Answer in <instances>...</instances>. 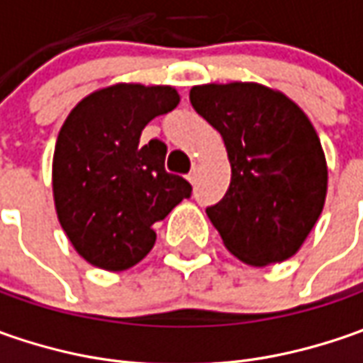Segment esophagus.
Segmentation results:
<instances>
[{
    "label": "esophagus",
    "mask_w": 363,
    "mask_h": 363,
    "mask_svg": "<svg viewBox=\"0 0 363 363\" xmlns=\"http://www.w3.org/2000/svg\"><path fill=\"white\" fill-rule=\"evenodd\" d=\"M198 175H200V169H198V167H194V169H191L188 175L189 184H196V182H198Z\"/></svg>",
    "instance_id": "1"
}]
</instances>
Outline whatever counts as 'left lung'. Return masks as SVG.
Returning <instances> with one entry per match:
<instances>
[{"mask_svg": "<svg viewBox=\"0 0 363 363\" xmlns=\"http://www.w3.org/2000/svg\"><path fill=\"white\" fill-rule=\"evenodd\" d=\"M189 103L220 135L230 186L206 210L238 260L267 267L297 255L328 196V161L309 117L258 82L191 86Z\"/></svg>", "mask_w": 363, "mask_h": 363, "instance_id": "1", "label": "left lung"}]
</instances>
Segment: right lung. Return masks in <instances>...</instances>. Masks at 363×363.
Returning <instances> with one entry per match:
<instances>
[{
	"label": "right lung",
	"instance_id": "right-lung-1",
	"mask_svg": "<svg viewBox=\"0 0 363 363\" xmlns=\"http://www.w3.org/2000/svg\"><path fill=\"white\" fill-rule=\"evenodd\" d=\"M177 105L174 86L119 82L84 96L64 121L52 160L54 206L92 267L117 272L143 260L153 224L189 198L188 182L165 172V143L139 145L147 123Z\"/></svg>",
	"mask_w": 363,
	"mask_h": 363
}]
</instances>
